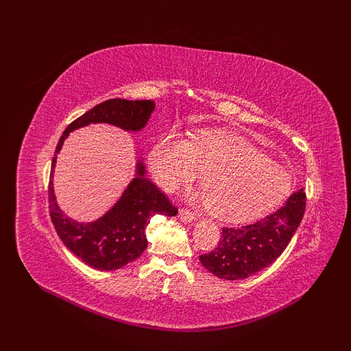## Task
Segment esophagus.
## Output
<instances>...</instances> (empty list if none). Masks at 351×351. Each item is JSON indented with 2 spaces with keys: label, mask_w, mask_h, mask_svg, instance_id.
<instances>
[{
  "label": "esophagus",
  "mask_w": 351,
  "mask_h": 351,
  "mask_svg": "<svg viewBox=\"0 0 351 351\" xmlns=\"http://www.w3.org/2000/svg\"><path fill=\"white\" fill-rule=\"evenodd\" d=\"M178 217H180V219H182V222H184V224H190V222L196 219V215L193 214V212L190 209H184V208L180 210Z\"/></svg>",
  "instance_id": "esophagus-1"
}]
</instances>
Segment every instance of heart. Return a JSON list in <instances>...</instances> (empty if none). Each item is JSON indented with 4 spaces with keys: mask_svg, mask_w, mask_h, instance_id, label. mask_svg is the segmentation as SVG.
Here are the masks:
<instances>
[{
    "mask_svg": "<svg viewBox=\"0 0 351 351\" xmlns=\"http://www.w3.org/2000/svg\"><path fill=\"white\" fill-rule=\"evenodd\" d=\"M156 184L168 193L202 176V200L215 217L230 222L258 218L277 208L291 187L290 174L249 142L219 132L183 139L159 137L149 154Z\"/></svg>",
    "mask_w": 351,
    "mask_h": 351,
    "instance_id": "1",
    "label": "heart"
}]
</instances>
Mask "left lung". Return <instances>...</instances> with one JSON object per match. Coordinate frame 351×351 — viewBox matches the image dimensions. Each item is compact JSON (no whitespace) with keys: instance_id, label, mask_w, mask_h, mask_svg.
Masks as SVG:
<instances>
[{"instance_id":"1","label":"left lung","mask_w":351,"mask_h":351,"mask_svg":"<svg viewBox=\"0 0 351 351\" xmlns=\"http://www.w3.org/2000/svg\"><path fill=\"white\" fill-rule=\"evenodd\" d=\"M306 209L303 189L285 205L253 224L224 227L218 246L200 254V263L218 278L244 280L277 261L300 226Z\"/></svg>"}]
</instances>
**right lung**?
<instances>
[{
    "label": "right lung",
    "mask_w": 351,
    "mask_h": 351,
    "mask_svg": "<svg viewBox=\"0 0 351 351\" xmlns=\"http://www.w3.org/2000/svg\"><path fill=\"white\" fill-rule=\"evenodd\" d=\"M154 110V101L115 98L98 104L67 125L56 147L52 169L56 167L57 154L70 132L90 123H108L127 132H139L146 125ZM145 174V165L139 159L136 164V176L119 202L107 214L86 224L62 214L49 180L48 202L52 224L66 247L89 267L101 271L123 268L139 258L147 247L146 227L155 214L177 215V208Z\"/></svg>",
    "instance_id": "1"
}]
</instances>
